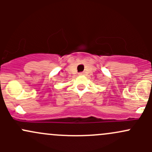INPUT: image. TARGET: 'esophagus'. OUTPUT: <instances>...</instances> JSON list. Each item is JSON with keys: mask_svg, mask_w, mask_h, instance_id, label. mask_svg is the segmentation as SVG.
I'll return each instance as SVG.
<instances>
[{"mask_svg": "<svg viewBox=\"0 0 152 152\" xmlns=\"http://www.w3.org/2000/svg\"><path fill=\"white\" fill-rule=\"evenodd\" d=\"M79 75H82V73H79Z\"/></svg>", "mask_w": 152, "mask_h": 152, "instance_id": "34e87169", "label": "esophagus"}]
</instances>
